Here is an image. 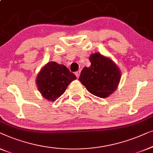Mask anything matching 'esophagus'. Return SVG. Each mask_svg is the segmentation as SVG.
I'll return each instance as SVG.
<instances>
[{
	"mask_svg": "<svg viewBox=\"0 0 153 153\" xmlns=\"http://www.w3.org/2000/svg\"><path fill=\"white\" fill-rule=\"evenodd\" d=\"M80 72H81L80 70L77 71L76 72V77H77V78H78L79 76V75H80Z\"/></svg>",
	"mask_w": 153,
	"mask_h": 153,
	"instance_id": "esophagus-1",
	"label": "esophagus"
}]
</instances>
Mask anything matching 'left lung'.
<instances>
[{
	"mask_svg": "<svg viewBox=\"0 0 153 153\" xmlns=\"http://www.w3.org/2000/svg\"><path fill=\"white\" fill-rule=\"evenodd\" d=\"M91 66L82 70L79 80L91 94L107 98L114 91L120 79V72L116 64L96 53L89 57Z\"/></svg>",
	"mask_w": 153,
	"mask_h": 153,
	"instance_id": "1",
	"label": "left lung"
}]
</instances>
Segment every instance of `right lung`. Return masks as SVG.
<instances>
[{"label":"right lung","instance_id":"obj_1","mask_svg":"<svg viewBox=\"0 0 153 153\" xmlns=\"http://www.w3.org/2000/svg\"><path fill=\"white\" fill-rule=\"evenodd\" d=\"M76 76L64 65L48 62L36 77V85L42 96L49 101H55L65 91Z\"/></svg>","mask_w":153,"mask_h":153}]
</instances>
